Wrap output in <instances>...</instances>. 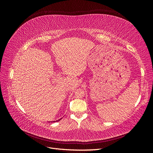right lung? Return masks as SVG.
Wrapping results in <instances>:
<instances>
[{"instance_id":"add662e5","label":"right lung","mask_w":153,"mask_h":153,"mask_svg":"<svg viewBox=\"0 0 153 153\" xmlns=\"http://www.w3.org/2000/svg\"><path fill=\"white\" fill-rule=\"evenodd\" d=\"M61 119H60L59 120H58V121H60V120H61ZM53 122H54V121H53Z\"/></svg>"}]
</instances>
